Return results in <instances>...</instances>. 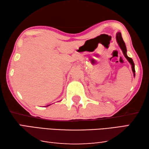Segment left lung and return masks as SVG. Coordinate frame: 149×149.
Listing matches in <instances>:
<instances>
[{
	"instance_id": "8db88e82",
	"label": "left lung",
	"mask_w": 149,
	"mask_h": 149,
	"mask_svg": "<svg viewBox=\"0 0 149 149\" xmlns=\"http://www.w3.org/2000/svg\"><path fill=\"white\" fill-rule=\"evenodd\" d=\"M116 38H117V41L118 42V45H119V46H120L121 49L123 50V54H124V56H125V57L127 58V60H128L130 62V63L131 64L132 71H133L134 74V76H135V66H134V63L133 60H132V58L128 57V56H127V55H126V47L125 43H124V40L123 39V38H122L120 32H118Z\"/></svg>"
}]
</instances>
